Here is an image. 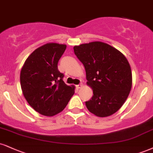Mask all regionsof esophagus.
<instances>
[{"label": "esophagus", "instance_id": "esophagus-1", "mask_svg": "<svg viewBox=\"0 0 153 153\" xmlns=\"http://www.w3.org/2000/svg\"><path fill=\"white\" fill-rule=\"evenodd\" d=\"M82 87V83H80V84H79V85H76V88H78V89H80V88H81Z\"/></svg>", "mask_w": 153, "mask_h": 153}]
</instances>
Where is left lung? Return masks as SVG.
<instances>
[{
  "label": "left lung",
  "mask_w": 153,
  "mask_h": 153,
  "mask_svg": "<svg viewBox=\"0 0 153 153\" xmlns=\"http://www.w3.org/2000/svg\"><path fill=\"white\" fill-rule=\"evenodd\" d=\"M83 64L88 85L93 95L85 105L98 117H108L126 102L132 88V72L122 53L108 44L95 41L73 47Z\"/></svg>",
  "instance_id": "1"
}]
</instances>
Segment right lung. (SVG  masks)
<instances>
[{"label":"right lung","mask_w":153,"mask_h":153,"mask_svg":"<svg viewBox=\"0 0 153 153\" xmlns=\"http://www.w3.org/2000/svg\"><path fill=\"white\" fill-rule=\"evenodd\" d=\"M66 45L45 44L27 57L21 71V86L28 104L45 116H53L64 110L75 93L67 85L58 63Z\"/></svg>","instance_id":"1"}]
</instances>
